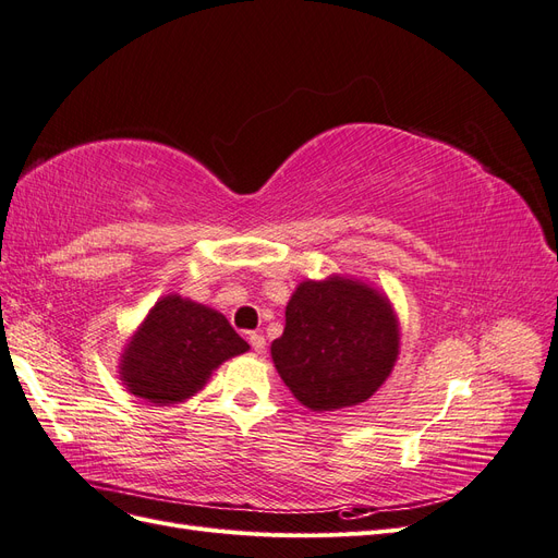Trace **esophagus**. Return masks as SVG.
Listing matches in <instances>:
<instances>
[{
  "label": "esophagus",
  "mask_w": 558,
  "mask_h": 558,
  "mask_svg": "<svg viewBox=\"0 0 558 558\" xmlns=\"http://www.w3.org/2000/svg\"><path fill=\"white\" fill-rule=\"evenodd\" d=\"M248 342H251V347H253V351H256V353L265 351V337H263V332H248Z\"/></svg>",
  "instance_id": "34e87169"
}]
</instances>
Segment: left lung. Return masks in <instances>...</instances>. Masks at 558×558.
<instances>
[{"mask_svg": "<svg viewBox=\"0 0 558 558\" xmlns=\"http://www.w3.org/2000/svg\"><path fill=\"white\" fill-rule=\"evenodd\" d=\"M269 351L298 402L335 412L373 398L393 373L400 320L391 300L361 279H307L286 305L283 335Z\"/></svg>", "mask_w": 558, "mask_h": 558, "instance_id": "1", "label": "left lung"}]
</instances>
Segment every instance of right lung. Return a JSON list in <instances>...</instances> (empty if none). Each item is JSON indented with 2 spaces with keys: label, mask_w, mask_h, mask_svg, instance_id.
<instances>
[{
  "label": "right lung",
  "mask_w": 558,
  "mask_h": 558,
  "mask_svg": "<svg viewBox=\"0 0 558 558\" xmlns=\"http://www.w3.org/2000/svg\"><path fill=\"white\" fill-rule=\"evenodd\" d=\"M246 351L248 344L221 312L170 293L132 332L118 361V375L132 396L174 404L193 398L218 365Z\"/></svg>",
  "instance_id": "obj_1"
}]
</instances>
